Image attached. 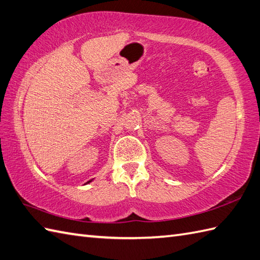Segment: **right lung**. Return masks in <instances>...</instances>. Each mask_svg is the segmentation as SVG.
Segmentation results:
<instances>
[{
    "instance_id": "1",
    "label": "right lung",
    "mask_w": 260,
    "mask_h": 260,
    "mask_svg": "<svg viewBox=\"0 0 260 260\" xmlns=\"http://www.w3.org/2000/svg\"><path fill=\"white\" fill-rule=\"evenodd\" d=\"M88 182H90V181H88Z\"/></svg>"
}]
</instances>
